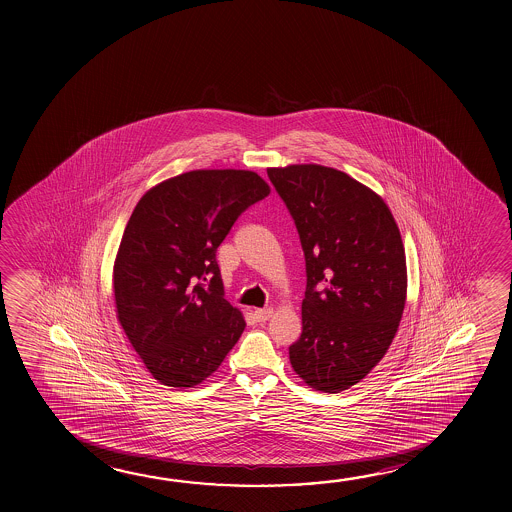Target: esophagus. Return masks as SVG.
<instances>
[{"instance_id":"34e87169","label":"esophagus","mask_w":512,"mask_h":512,"mask_svg":"<svg viewBox=\"0 0 512 512\" xmlns=\"http://www.w3.org/2000/svg\"><path fill=\"white\" fill-rule=\"evenodd\" d=\"M273 312H275V310L271 309V307L255 309V318L259 319V321H268V319L273 316Z\"/></svg>"}]
</instances>
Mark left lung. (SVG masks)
<instances>
[{
    "instance_id": "obj_1",
    "label": "left lung",
    "mask_w": 512,
    "mask_h": 512,
    "mask_svg": "<svg viewBox=\"0 0 512 512\" xmlns=\"http://www.w3.org/2000/svg\"><path fill=\"white\" fill-rule=\"evenodd\" d=\"M293 216L307 268L303 332L289 361L307 386L350 389L382 361L407 300L400 228L382 196L319 164L269 168Z\"/></svg>"
}]
</instances>
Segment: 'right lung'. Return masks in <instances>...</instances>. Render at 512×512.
<instances>
[{
	"instance_id": "add662e5",
	"label": "right lung",
	"mask_w": 512,
	"mask_h": 512,
	"mask_svg": "<svg viewBox=\"0 0 512 512\" xmlns=\"http://www.w3.org/2000/svg\"><path fill=\"white\" fill-rule=\"evenodd\" d=\"M269 191L253 171L194 169L135 205L114 260V300L119 325L160 384H202L243 334V312L223 298L216 250Z\"/></svg>"
}]
</instances>
